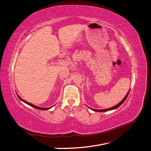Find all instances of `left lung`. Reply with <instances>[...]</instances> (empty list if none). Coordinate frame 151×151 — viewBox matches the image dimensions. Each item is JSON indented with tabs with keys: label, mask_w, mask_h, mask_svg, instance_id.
Here are the masks:
<instances>
[{
	"label": "left lung",
	"mask_w": 151,
	"mask_h": 151,
	"mask_svg": "<svg viewBox=\"0 0 151 151\" xmlns=\"http://www.w3.org/2000/svg\"><path fill=\"white\" fill-rule=\"evenodd\" d=\"M129 92H130V91H129V93H128L127 94V95L125 96V97L123 99V100L122 101H121V102H120L119 103H118V104H116V106H113V107H111V108H108V109H93V111H98V112H104V111H109V110H112V109H116V108H118L119 107L120 105L122 104H123V103L124 102L125 100H126V99H127V96H128V95H129Z\"/></svg>",
	"instance_id": "8db88e82"
}]
</instances>
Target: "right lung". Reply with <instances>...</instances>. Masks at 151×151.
Instances as JSON below:
<instances>
[{
    "mask_svg": "<svg viewBox=\"0 0 151 151\" xmlns=\"http://www.w3.org/2000/svg\"><path fill=\"white\" fill-rule=\"evenodd\" d=\"M18 96V98H19L21 101H22L23 102H24V103H26V104H29V106H32V107H33V108H36V109H41V110H47V109H50V108L51 107H50V108H40V107H38V106H35V105H34V104H31V103H28V102H27V101H24V99H22V98H21L19 96Z\"/></svg>",
    "mask_w": 151,
    "mask_h": 151,
    "instance_id": "add662e5",
    "label": "right lung"
}]
</instances>
